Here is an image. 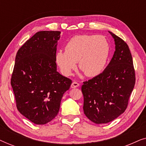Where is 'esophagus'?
I'll return each instance as SVG.
<instances>
[{
  "label": "esophagus",
  "instance_id": "obj_1",
  "mask_svg": "<svg viewBox=\"0 0 146 146\" xmlns=\"http://www.w3.org/2000/svg\"><path fill=\"white\" fill-rule=\"evenodd\" d=\"M79 85H80L79 84L76 82H73L72 83V84H71V88H74L78 87Z\"/></svg>",
  "mask_w": 146,
  "mask_h": 146
}]
</instances>
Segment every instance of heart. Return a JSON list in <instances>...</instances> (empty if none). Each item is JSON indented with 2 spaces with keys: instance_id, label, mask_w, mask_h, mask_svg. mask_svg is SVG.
<instances>
[{
  "instance_id": "b5f03b06",
  "label": "heart",
  "mask_w": 146,
  "mask_h": 146,
  "mask_svg": "<svg viewBox=\"0 0 146 146\" xmlns=\"http://www.w3.org/2000/svg\"><path fill=\"white\" fill-rule=\"evenodd\" d=\"M64 50H58L55 56L56 63L64 75H72L78 62V68L86 76L94 77L104 70L111 47L103 36L83 35L71 38Z\"/></svg>"
}]
</instances>
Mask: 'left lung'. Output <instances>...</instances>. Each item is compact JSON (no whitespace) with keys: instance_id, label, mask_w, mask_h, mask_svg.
Here are the masks:
<instances>
[{"instance_id":"8db88e82","label":"left lung","mask_w":146,"mask_h":146,"mask_svg":"<svg viewBox=\"0 0 146 146\" xmlns=\"http://www.w3.org/2000/svg\"><path fill=\"white\" fill-rule=\"evenodd\" d=\"M115 42V50L104 70L84 82V112L90 120L107 123L124 112L135 82L133 60L125 42L109 32Z\"/></svg>"}]
</instances>
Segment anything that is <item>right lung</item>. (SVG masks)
Returning a JSON list of instances; mask_svg holds the SVG:
<instances>
[{"label":"right lung","instance_id":"obj_1","mask_svg":"<svg viewBox=\"0 0 146 146\" xmlns=\"http://www.w3.org/2000/svg\"><path fill=\"white\" fill-rule=\"evenodd\" d=\"M60 31H40L18 50L11 86L18 110L32 122L46 124L58 113L72 80L57 72Z\"/></svg>","mask_w":146,"mask_h":146}]
</instances>
